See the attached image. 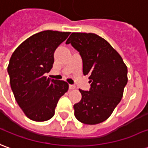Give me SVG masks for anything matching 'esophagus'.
<instances>
[{
	"mask_svg": "<svg viewBox=\"0 0 148 148\" xmlns=\"http://www.w3.org/2000/svg\"><path fill=\"white\" fill-rule=\"evenodd\" d=\"M69 88L72 90V89H75L76 88V86L73 85V84H69Z\"/></svg>",
	"mask_w": 148,
	"mask_h": 148,
	"instance_id": "34e87169",
	"label": "esophagus"
}]
</instances>
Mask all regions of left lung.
I'll use <instances>...</instances> for the list:
<instances>
[{"instance_id":"left-lung-1","label":"left lung","mask_w":148,"mask_h":148,"mask_svg":"<svg viewBox=\"0 0 148 148\" xmlns=\"http://www.w3.org/2000/svg\"><path fill=\"white\" fill-rule=\"evenodd\" d=\"M66 44L79 52L83 73L89 75L91 88L79 89L82 99L74 104L79 122L97 124L105 121L120 102L127 83V68L112 45L95 33L72 32Z\"/></svg>"}]
</instances>
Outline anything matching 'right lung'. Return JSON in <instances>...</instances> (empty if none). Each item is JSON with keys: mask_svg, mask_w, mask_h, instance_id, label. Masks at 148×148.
I'll return each instance as SVG.
<instances>
[{"mask_svg": "<svg viewBox=\"0 0 148 148\" xmlns=\"http://www.w3.org/2000/svg\"><path fill=\"white\" fill-rule=\"evenodd\" d=\"M70 34L46 30L25 40L12 53L8 66L10 86L25 116L36 122L49 120L55 114L60 98L69 84L45 76L54 63V52Z\"/></svg>", "mask_w": 148, "mask_h": 148, "instance_id": "right-lung-1", "label": "right lung"}]
</instances>
